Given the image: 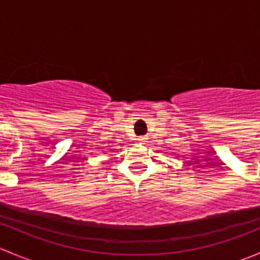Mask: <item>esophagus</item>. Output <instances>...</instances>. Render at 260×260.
<instances>
[{"mask_svg":"<svg viewBox=\"0 0 260 260\" xmlns=\"http://www.w3.org/2000/svg\"><path fill=\"white\" fill-rule=\"evenodd\" d=\"M145 140H146L145 137H140V138H138V141H140V142H143V141H145Z\"/></svg>","mask_w":260,"mask_h":260,"instance_id":"34e87169","label":"esophagus"}]
</instances>
